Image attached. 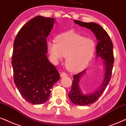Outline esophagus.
<instances>
[{
	"instance_id": "1",
	"label": "esophagus",
	"mask_w": 126,
	"mask_h": 126,
	"mask_svg": "<svg viewBox=\"0 0 126 126\" xmlns=\"http://www.w3.org/2000/svg\"><path fill=\"white\" fill-rule=\"evenodd\" d=\"M67 75L66 74V73H64V72H63V73H62L61 74H60V76H61V78H63V77H66V76H67Z\"/></svg>"
}]
</instances>
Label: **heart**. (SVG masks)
Listing matches in <instances>:
<instances>
[{"mask_svg":"<svg viewBox=\"0 0 126 126\" xmlns=\"http://www.w3.org/2000/svg\"><path fill=\"white\" fill-rule=\"evenodd\" d=\"M48 48L53 59L62 60L66 57V66L73 73L83 70L95 50V43L78 33L69 31L59 35L56 41L49 42Z\"/></svg>","mask_w":126,"mask_h":126,"instance_id":"b5f03b06","label":"heart"}]
</instances>
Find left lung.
<instances>
[{
    "label": "left lung",
    "instance_id": "8db88e82",
    "mask_svg": "<svg viewBox=\"0 0 126 126\" xmlns=\"http://www.w3.org/2000/svg\"><path fill=\"white\" fill-rule=\"evenodd\" d=\"M74 22L80 27L89 29L95 34L98 40L96 58L100 57L103 59L105 73L103 81L99 87L92 93L83 94L79 87V82L85 75V70L73 76L71 91L68 94V96L74 104L83 106L94 103L104 92L110 80L114 63L113 44L107 32L98 24L94 22H83L78 20H75Z\"/></svg>",
    "mask_w": 126,
    "mask_h": 126
}]
</instances>
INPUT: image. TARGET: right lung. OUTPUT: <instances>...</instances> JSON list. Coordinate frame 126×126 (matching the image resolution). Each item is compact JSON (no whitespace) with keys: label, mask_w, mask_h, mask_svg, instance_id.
<instances>
[{"label":"right lung","mask_w":126,"mask_h":126,"mask_svg":"<svg viewBox=\"0 0 126 126\" xmlns=\"http://www.w3.org/2000/svg\"><path fill=\"white\" fill-rule=\"evenodd\" d=\"M54 18L37 16L18 32L14 43L12 65L14 80L26 101L42 104L60 79L56 68L48 61L46 38L54 25Z\"/></svg>","instance_id":"right-lung-1"}]
</instances>
